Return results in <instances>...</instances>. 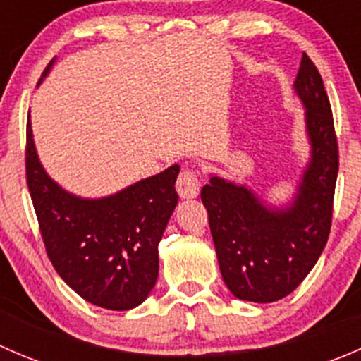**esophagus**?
Instances as JSON below:
<instances>
[{"instance_id":"esophagus-1","label":"esophagus","mask_w":361,"mask_h":361,"mask_svg":"<svg viewBox=\"0 0 361 361\" xmlns=\"http://www.w3.org/2000/svg\"><path fill=\"white\" fill-rule=\"evenodd\" d=\"M199 188H201V178L199 171L195 169H181L180 176L176 180V190L181 199H194L197 197Z\"/></svg>"}]
</instances>
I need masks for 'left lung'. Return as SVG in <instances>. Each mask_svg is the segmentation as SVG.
<instances>
[{
    "label": "left lung",
    "instance_id": "obj_1",
    "mask_svg": "<svg viewBox=\"0 0 361 361\" xmlns=\"http://www.w3.org/2000/svg\"><path fill=\"white\" fill-rule=\"evenodd\" d=\"M293 87L305 108L311 160L292 204L269 207L245 185L220 176L201 190L225 285L234 297L258 304L279 300L304 281L332 227L337 136L322 75L307 54Z\"/></svg>",
    "mask_w": 361,
    "mask_h": 361
}]
</instances>
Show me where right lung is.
I'll list each match as a JSON object with an SVG mask.
<instances>
[{
	"label": "right lung",
	"mask_w": 361,
	"mask_h": 361,
	"mask_svg": "<svg viewBox=\"0 0 361 361\" xmlns=\"http://www.w3.org/2000/svg\"><path fill=\"white\" fill-rule=\"evenodd\" d=\"M25 140V180L57 274L97 307L127 311L140 305L157 281L159 243L178 204L174 183L180 166L174 164L108 197L82 199L63 190L45 173L29 118Z\"/></svg>",
	"instance_id": "obj_1"
}]
</instances>
